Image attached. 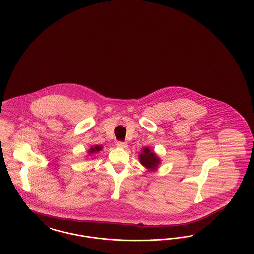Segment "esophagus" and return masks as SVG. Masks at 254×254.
Listing matches in <instances>:
<instances>
[{
	"label": "esophagus",
	"mask_w": 254,
	"mask_h": 254,
	"mask_svg": "<svg viewBox=\"0 0 254 254\" xmlns=\"http://www.w3.org/2000/svg\"><path fill=\"white\" fill-rule=\"evenodd\" d=\"M117 146L119 147V148H122V149H127V142L118 141V142H117Z\"/></svg>",
	"instance_id": "obj_1"
}]
</instances>
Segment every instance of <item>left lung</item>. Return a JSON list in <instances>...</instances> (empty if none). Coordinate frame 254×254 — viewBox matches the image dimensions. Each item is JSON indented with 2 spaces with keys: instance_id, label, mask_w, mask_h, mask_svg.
Listing matches in <instances>:
<instances>
[{
  "instance_id": "obj_1",
  "label": "left lung",
  "mask_w": 254,
  "mask_h": 254,
  "mask_svg": "<svg viewBox=\"0 0 254 254\" xmlns=\"http://www.w3.org/2000/svg\"><path fill=\"white\" fill-rule=\"evenodd\" d=\"M138 159L140 164L143 167H145L149 171L156 170L161 164L160 157L155 154L153 149H150L149 147L142 148L141 153L138 154Z\"/></svg>"
}]
</instances>
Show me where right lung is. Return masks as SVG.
<instances>
[{
  "instance_id": "obj_1",
  "label": "right lung",
  "mask_w": 254,
  "mask_h": 254,
  "mask_svg": "<svg viewBox=\"0 0 254 254\" xmlns=\"http://www.w3.org/2000/svg\"><path fill=\"white\" fill-rule=\"evenodd\" d=\"M101 150H102L101 145H95V146L90 147V149H88V151H87V156L96 155Z\"/></svg>"
}]
</instances>
